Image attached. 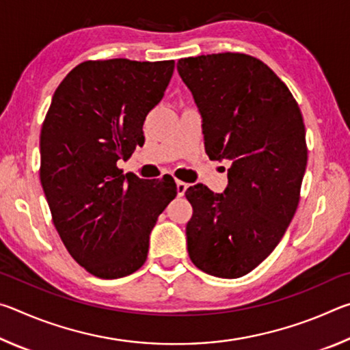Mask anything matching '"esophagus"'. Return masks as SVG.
Wrapping results in <instances>:
<instances>
[{"label": "esophagus", "instance_id": "1", "mask_svg": "<svg viewBox=\"0 0 350 350\" xmlns=\"http://www.w3.org/2000/svg\"><path fill=\"white\" fill-rule=\"evenodd\" d=\"M176 187H177V196L182 198L183 194H185V191H187L188 183L187 182H182V180H176Z\"/></svg>", "mask_w": 350, "mask_h": 350}]
</instances>
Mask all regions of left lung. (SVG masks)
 <instances>
[{"label":"left lung","instance_id":"1","mask_svg":"<svg viewBox=\"0 0 350 350\" xmlns=\"http://www.w3.org/2000/svg\"><path fill=\"white\" fill-rule=\"evenodd\" d=\"M177 72L202 117L205 151L230 161L228 185L189 187V259L205 273L234 280L280 244L299 202L306 129L288 88L260 60L211 54L177 62Z\"/></svg>","mask_w":350,"mask_h":350}]
</instances>
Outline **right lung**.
Listing matches in <instances>:
<instances>
[{
    "label": "right lung",
    "instance_id": "add662e5",
    "mask_svg": "<svg viewBox=\"0 0 350 350\" xmlns=\"http://www.w3.org/2000/svg\"><path fill=\"white\" fill-rule=\"evenodd\" d=\"M174 62H85L64 77L40 135V179L54 225L77 262L103 280L145 264L157 217L176 198L162 180L123 174L117 162L144 145Z\"/></svg>",
    "mask_w": 350,
    "mask_h": 350
}]
</instances>
